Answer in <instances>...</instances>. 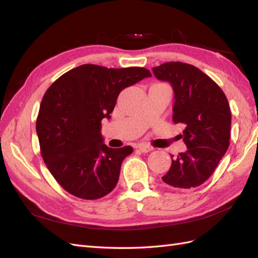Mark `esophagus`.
Returning <instances> with one entry per match:
<instances>
[{
	"label": "esophagus",
	"mask_w": 258,
	"mask_h": 258,
	"mask_svg": "<svg viewBox=\"0 0 258 258\" xmlns=\"http://www.w3.org/2000/svg\"><path fill=\"white\" fill-rule=\"evenodd\" d=\"M138 148L140 151H141L142 153H148V152H151V151H153V147L152 146H150V145H147V144H139L138 145Z\"/></svg>",
	"instance_id": "obj_1"
}]
</instances>
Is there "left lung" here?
Here are the masks:
<instances>
[{
  "mask_svg": "<svg viewBox=\"0 0 258 258\" xmlns=\"http://www.w3.org/2000/svg\"><path fill=\"white\" fill-rule=\"evenodd\" d=\"M156 79L168 82L174 92L173 117L185 129L179 138L187 150L179 153L162 181L175 188H191L212 175L227 152L231 114L223 90L191 64L167 62L153 68Z\"/></svg>",
  "mask_w": 258,
  "mask_h": 258,
  "instance_id": "left-lung-1",
  "label": "left lung"
}]
</instances>
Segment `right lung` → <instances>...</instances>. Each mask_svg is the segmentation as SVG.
<instances>
[{
	"label": "right lung",
	"instance_id": "1",
	"mask_svg": "<svg viewBox=\"0 0 258 258\" xmlns=\"http://www.w3.org/2000/svg\"><path fill=\"white\" fill-rule=\"evenodd\" d=\"M151 76L144 68L83 64L60 76L46 91L36 134L44 162L68 192L95 200L115 188L121 163L134 148L107 147L101 120L111 118L121 90Z\"/></svg>",
	"mask_w": 258,
	"mask_h": 258
}]
</instances>
